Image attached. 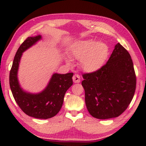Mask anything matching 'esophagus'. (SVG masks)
Wrapping results in <instances>:
<instances>
[{"instance_id": "34e87169", "label": "esophagus", "mask_w": 146, "mask_h": 146, "mask_svg": "<svg viewBox=\"0 0 146 146\" xmlns=\"http://www.w3.org/2000/svg\"><path fill=\"white\" fill-rule=\"evenodd\" d=\"M73 80L75 83H79L80 82V75L75 74L73 76Z\"/></svg>"}]
</instances>
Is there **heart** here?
Wrapping results in <instances>:
<instances>
[{
    "label": "heart",
    "mask_w": 146,
    "mask_h": 146,
    "mask_svg": "<svg viewBox=\"0 0 146 146\" xmlns=\"http://www.w3.org/2000/svg\"><path fill=\"white\" fill-rule=\"evenodd\" d=\"M71 53L76 59L80 60V65L84 71L93 73L102 68L108 58L110 48L103 42L87 39L78 40L71 47ZM68 65H72L71 58L66 57Z\"/></svg>",
    "instance_id": "b5f03b06"
}]
</instances>
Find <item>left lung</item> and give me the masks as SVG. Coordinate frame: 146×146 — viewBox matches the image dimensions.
Segmentation results:
<instances>
[{
  "label": "left lung",
  "mask_w": 146,
  "mask_h": 146,
  "mask_svg": "<svg viewBox=\"0 0 146 146\" xmlns=\"http://www.w3.org/2000/svg\"><path fill=\"white\" fill-rule=\"evenodd\" d=\"M82 76L86 105L92 117H117L131 102L136 89L134 66L129 53L120 44H116L102 68Z\"/></svg>",
  "instance_id": "1"
}]
</instances>
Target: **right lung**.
Returning <instances> with one entry per match:
<instances>
[{"label": "right lung", "mask_w": 146, "mask_h": 146, "mask_svg": "<svg viewBox=\"0 0 146 146\" xmlns=\"http://www.w3.org/2000/svg\"><path fill=\"white\" fill-rule=\"evenodd\" d=\"M41 39L40 35L29 36L19 47L9 73V86L17 104L26 115L40 119H48L53 117L60 110L66 91L73 85V73H53L46 87L39 93H30L23 90L18 79L22 55Z\"/></svg>", "instance_id": "1"}]
</instances>
